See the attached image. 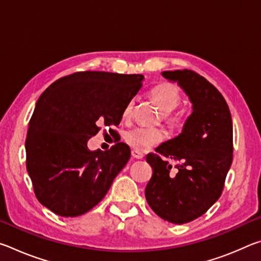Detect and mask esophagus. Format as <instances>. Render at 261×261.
Segmentation results:
<instances>
[{
  "mask_svg": "<svg viewBox=\"0 0 261 261\" xmlns=\"http://www.w3.org/2000/svg\"><path fill=\"white\" fill-rule=\"evenodd\" d=\"M131 155L134 159H143L144 158V154L139 151H136V149H132Z\"/></svg>",
  "mask_w": 261,
  "mask_h": 261,
  "instance_id": "1",
  "label": "esophagus"
}]
</instances>
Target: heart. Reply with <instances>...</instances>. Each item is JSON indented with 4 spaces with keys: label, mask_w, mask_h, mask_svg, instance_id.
Segmentation results:
<instances>
[{
    "label": "heart",
    "mask_w": 261,
    "mask_h": 261,
    "mask_svg": "<svg viewBox=\"0 0 261 261\" xmlns=\"http://www.w3.org/2000/svg\"><path fill=\"white\" fill-rule=\"evenodd\" d=\"M153 100L158 103L165 113L173 112L180 103L182 96L178 87L171 83H162L153 87L151 91ZM134 108V99L127 101L124 109H123V116L129 117ZM178 115H170L169 121L173 123L179 122ZM166 132L159 127L151 126H135L126 132L124 139L127 144L136 151H147L155 145L160 144L165 140Z\"/></svg>",
    "instance_id": "b5f03b06"
}]
</instances>
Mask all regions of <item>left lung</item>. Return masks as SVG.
<instances>
[{
  "mask_svg": "<svg viewBox=\"0 0 261 261\" xmlns=\"http://www.w3.org/2000/svg\"><path fill=\"white\" fill-rule=\"evenodd\" d=\"M162 76L183 88L192 114L177 137L147 154L153 175L145 197L161 219L183 224L206 213L222 193L232 162V121L226 100L206 78L188 69ZM165 157L179 162L176 173Z\"/></svg>",
  "mask_w": 261,
  "mask_h": 261,
  "instance_id": "8db88e82",
  "label": "left lung"
}]
</instances>
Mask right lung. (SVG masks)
I'll return each instance as SVG.
<instances>
[{
	"label": "right lung",
	"mask_w": 261,
	"mask_h": 261,
	"mask_svg": "<svg viewBox=\"0 0 261 261\" xmlns=\"http://www.w3.org/2000/svg\"><path fill=\"white\" fill-rule=\"evenodd\" d=\"M143 74L81 71L57 79L40 95L25 141L26 169L35 197L64 218L85 214L103 199L130 159L117 143L90 151L87 141L101 125L120 124L127 101L138 93Z\"/></svg>",
	"instance_id": "1"
}]
</instances>
